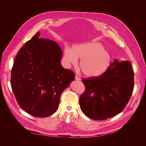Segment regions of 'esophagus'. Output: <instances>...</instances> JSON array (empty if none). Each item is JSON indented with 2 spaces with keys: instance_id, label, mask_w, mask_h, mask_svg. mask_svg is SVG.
Here are the masks:
<instances>
[{
  "instance_id": "34e87169",
  "label": "esophagus",
  "mask_w": 146,
  "mask_h": 146,
  "mask_svg": "<svg viewBox=\"0 0 146 146\" xmlns=\"http://www.w3.org/2000/svg\"><path fill=\"white\" fill-rule=\"evenodd\" d=\"M75 79H76V80L77 81H80L81 80L80 78L78 76H76V77H75Z\"/></svg>"
}]
</instances>
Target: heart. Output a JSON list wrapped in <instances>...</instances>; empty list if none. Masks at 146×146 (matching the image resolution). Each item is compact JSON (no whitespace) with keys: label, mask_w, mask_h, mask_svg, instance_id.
Returning <instances> with one entry per match:
<instances>
[{"label":"heart","mask_w":146,"mask_h":146,"mask_svg":"<svg viewBox=\"0 0 146 146\" xmlns=\"http://www.w3.org/2000/svg\"><path fill=\"white\" fill-rule=\"evenodd\" d=\"M77 59H81L80 68L83 74L90 78L98 77L105 73L112 61L111 55L104 50L103 45L96 42L80 44L72 49L64 48L63 60L66 64H76Z\"/></svg>","instance_id":"b5f03b06"}]
</instances>
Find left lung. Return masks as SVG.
<instances>
[{
    "mask_svg": "<svg viewBox=\"0 0 146 146\" xmlns=\"http://www.w3.org/2000/svg\"><path fill=\"white\" fill-rule=\"evenodd\" d=\"M85 87L79 102L82 111L94 120H105L122 111L133 93L134 72L129 61L114 60L102 76L82 79Z\"/></svg>",
    "mask_w": 146,
    "mask_h": 146,
    "instance_id": "obj_1",
    "label": "left lung"
}]
</instances>
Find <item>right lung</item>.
Listing matches in <instances>:
<instances>
[{"label": "right lung", "mask_w": 146, "mask_h": 146, "mask_svg": "<svg viewBox=\"0 0 146 146\" xmlns=\"http://www.w3.org/2000/svg\"><path fill=\"white\" fill-rule=\"evenodd\" d=\"M38 32L17 52L11 86L20 107L30 115L48 117L56 112L60 97L75 79L61 65L62 51L56 42L39 38Z\"/></svg>", "instance_id": "right-lung-1"}]
</instances>
